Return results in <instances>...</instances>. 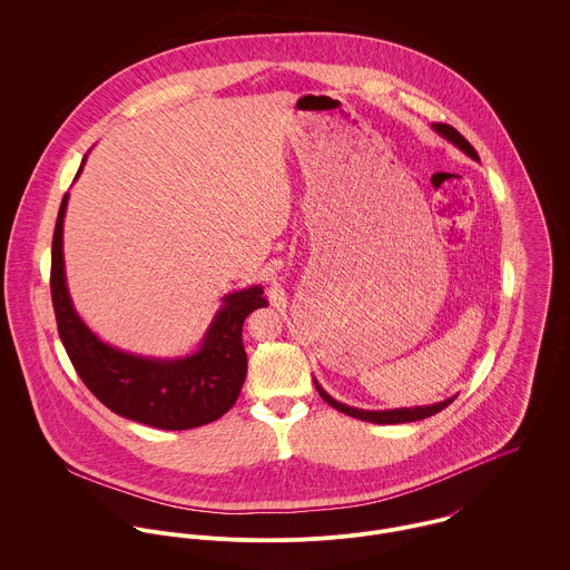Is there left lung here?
Returning <instances> with one entry per match:
<instances>
[{
    "label": "left lung",
    "mask_w": 570,
    "mask_h": 570,
    "mask_svg": "<svg viewBox=\"0 0 570 570\" xmlns=\"http://www.w3.org/2000/svg\"><path fill=\"white\" fill-rule=\"evenodd\" d=\"M432 129L439 134V136H443L448 142H452L456 149H461L465 156H470L472 160H476L479 163V154L474 151V147L454 129V127H450V125H443V122H434L432 125ZM316 382V380H314ZM316 391L321 393V397L325 400L328 406L335 407V410H340V412H344V414H348V416H355V419H362V421H371V423H382V425H393V423H410V421H419V419H425V416H432V414H436V412H441L443 407L450 406L454 400H456V395L454 397H450V400H445V402H439V404H432V406H412V407H393V410H362V407H351L346 406V404H340L337 400H333L328 393H326L325 389L316 382Z\"/></svg>",
    "instance_id": "left-lung-1"
}]
</instances>
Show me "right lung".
Instances as JSON below:
<instances>
[{
  "label": "right lung",
  "mask_w": 570,
  "mask_h": 570,
  "mask_svg": "<svg viewBox=\"0 0 570 570\" xmlns=\"http://www.w3.org/2000/svg\"><path fill=\"white\" fill-rule=\"evenodd\" d=\"M87 156L82 158L81 175ZM63 195L55 237L50 292L61 342L94 397L111 412L160 430H190L217 421L235 406L247 373L244 321L267 307L263 287L252 285L226 294L197 351L184 357H149L102 342L82 323L70 298L63 261Z\"/></svg>",
  "instance_id": "right-lung-1"
}]
</instances>
